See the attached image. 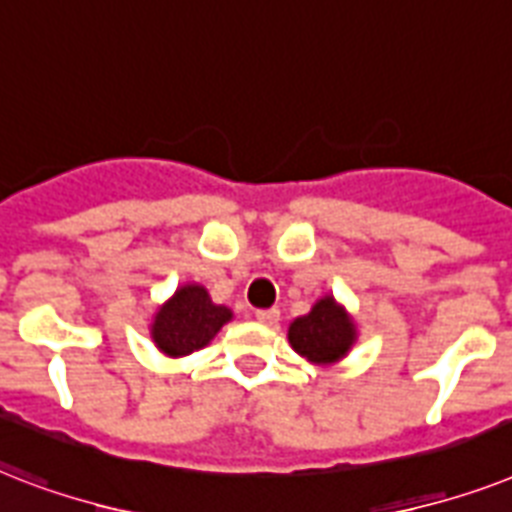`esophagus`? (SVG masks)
<instances>
[{
	"mask_svg": "<svg viewBox=\"0 0 512 512\" xmlns=\"http://www.w3.org/2000/svg\"><path fill=\"white\" fill-rule=\"evenodd\" d=\"M256 320H259L261 325H277V322H280V309H259V312H256Z\"/></svg>",
	"mask_w": 512,
	"mask_h": 512,
	"instance_id": "obj_1",
	"label": "esophagus"
}]
</instances>
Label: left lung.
<instances>
[{"label":"left lung","instance_id":"1","mask_svg":"<svg viewBox=\"0 0 512 512\" xmlns=\"http://www.w3.org/2000/svg\"><path fill=\"white\" fill-rule=\"evenodd\" d=\"M288 341L314 365H333L354 346L357 325L333 296H325L312 306V312L290 322Z\"/></svg>","mask_w":512,"mask_h":512}]
</instances>
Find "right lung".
<instances>
[{
    "label": "right lung",
    "instance_id": "1",
    "mask_svg": "<svg viewBox=\"0 0 512 512\" xmlns=\"http://www.w3.org/2000/svg\"><path fill=\"white\" fill-rule=\"evenodd\" d=\"M232 320L227 306L211 301L203 285H182L155 312L150 335L166 357H187L214 341V335Z\"/></svg>",
    "mask_w": 512,
    "mask_h": 512
}]
</instances>
